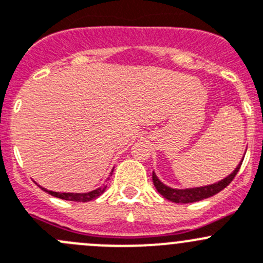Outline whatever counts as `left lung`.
<instances>
[{
    "instance_id": "left-lung-1",
    "label": "left lung",
    "mask_w": 263,
    "mask_h": 263,
    "mask_svg": "<svg viewBox=\"0 0 263 263\" xmlns=\"http://www.w3.org/2000/svg\"><path fill=\"white\" fill-rule=\"evenodd\" d=\"M241 162L235 167V171L232 172L230 176H227L226 178L221 179L219 182H216L213 184H208V186H201V187H194V189H172V187L166 186V184L162 183L157 176L155 174V172L152 173V181H154L155 187L159 191V194H161L165 199L171 200V201L177 202V204H189V202H195L200 201V200L208 199V197L213 196V195L218 194L219 191L224 189V187L229 186L232 182V179L235 178V176L239 172L240 166H241Z\"/></svg>"
}]
</instances>
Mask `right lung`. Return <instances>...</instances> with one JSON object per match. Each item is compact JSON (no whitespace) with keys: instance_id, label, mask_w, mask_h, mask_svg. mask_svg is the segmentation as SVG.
<instances>
[{"instance_id":"add662e5","label":"right lung","mask_w":263,"mask_h":263,"mask_svg":"<svg viewBox=\"0 0 263 263\" xmlns=\"http://www.w3.org/2000/svg\"><path fill=\"white\" fill-rule=\"evenodd\" d=\"M112 172H111V176H112ZM106 189H107V183H104L103 186L99 187V189L92 190V191H90V192H84V194H73V192H54V191H49V190H46V189H42V190H44V191H46L47 194L51 195V196L59 197V199L68 200V201L86 202V201H91V200H94V199H97V197L101 196V195L106 191Z\"/></svg>"}]
</instances>
